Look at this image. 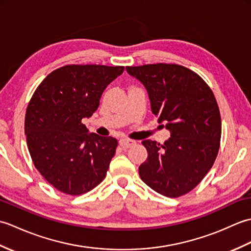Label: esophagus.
<instances>
[{
  "label": "esophagus",
  "mask_w": 251,
  "mask_h": 251,
  "mask_svg": "<svg viewBox=\"0 0 251 251\" xmlns=\"http://www.w3.org/2000/svg\"><path fill=\"white\" fill-rule=\"evenodd\" d=\"M136 143L135 140H131V139H127V138H122L120 140V146L123 149H128L130 147H132Z\"/></svg>",
  "instance_id": "34e87169"
}]
</instances>
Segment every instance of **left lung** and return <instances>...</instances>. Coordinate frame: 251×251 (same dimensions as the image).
<instances>
[{
  "mask_svg": "<svg viewBox=\"0 0 251 251\" xmlns=\"http://www.w3.org/2000/svg\"><path fill=\"white\" fill-rule=\"evenodd\" d=\"M143 84L158 123L166 122L164 145L143 140L148 158L139 166L143 182L157 193H189L214 165L221 139V116L215 95L199 74L172 63L126 67Z\"/></svg>",
  "mask_w": 251,
  "mask_h": 251,
  "instance_id": "left-lung-1",
  "label": "left lung"
}]
</instances>
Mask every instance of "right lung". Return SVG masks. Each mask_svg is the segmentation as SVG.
Here are the masks:
<instances>
[{
  "instance_id": "1",
  "label": "right lung",
  "mask_w": 251,
  "mask_h": 251,
  "mask_svg": "<svg viewBox=\"0 0 251 251\" xmlns=\"http://www.w3.org/2000/svg\"><path fill=\"white\" fill-rule=\"evenodd\" d=\"M124 67L68 65L37 86L25 112V134L35 168L68 195H81L105 178L117 140L88 134L82 120L98 109L108 85Z\"/></svg>"
}]
</instances>
